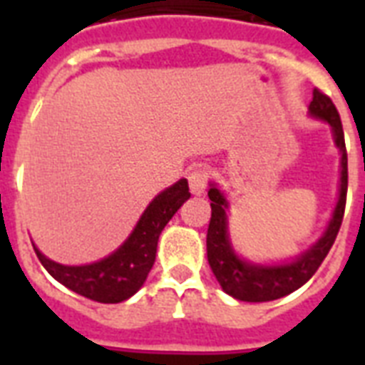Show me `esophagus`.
<instances>
[{
  "label": "esophagus",
  "instance_id": "34e87169",
  "mask_svg": "<svg viewBox=\"0 0 365 365\" xmlns=\"http://www.w3.org/2000/svg\"><path fill=\"white\" fill-rule=\"evenodd\" d=\"M189 189L193 195H202L205 193L206 185H208V172H206L205 166H197L187 174Z\"/></svg>",
  "mask_w": 365,
  "mask_h": 365
}]
</instances>
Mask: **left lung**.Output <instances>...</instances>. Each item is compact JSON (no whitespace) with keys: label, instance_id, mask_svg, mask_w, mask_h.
Instances as JSON below:
<instances>
[{"label":"left lung","instance_id":"1","mask_svg":"<svg viewBox=\"0 0 365 365\" xmlns=\"http://www.w3.org/2000/svg\"><path fill=\"white\" fill-rule=\"evenodd\" d=\"M312 117L328 123L334 130L335 145L341 153V185L339 200L335 205L334 216L329 220L328 227L318 239L317 244L303 252L299 257L280 265H255L246 259H240L235 254L227 231V199L223 197L220 189L212 183L208 189L210 197L212 217L206 235V254L212 272L216 274L217 282L225 294L239 301L250 303H263V301L280 299L284 295L292 294L301 288L309 278L318 271L326 259L329 248L334 246L337 233L341 229V222L345 216L346 205V185H349V168H346V148L343 125H341L339 111L335 108L329 96L314 88L312 91V102L309 106Z\"/></svg>","mask_w":365,"mask_h":365}]
</instances>
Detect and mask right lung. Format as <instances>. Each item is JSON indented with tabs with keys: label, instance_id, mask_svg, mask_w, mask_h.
<instances>
[{
	"label": "right lung",
	"instance_id": "right-lung-1",
	"mask_svg": "<svg viewBox=\"0 0 365 365\" xmlns=\"http://www.w3.org/2000/svg\"><path fill=\"white\" fill-rule=\"evenodd\" d=\"M189 197L187 180L165 189L149 202L130 237L113 254L91 265H60L45 257L36 246L34 250L48 274L71 292L98 303H121L143 286L155 263L160 231Z\"/></svg>",
	"mask_w": 365,
	"mask_h": 365
}]
</instances>
